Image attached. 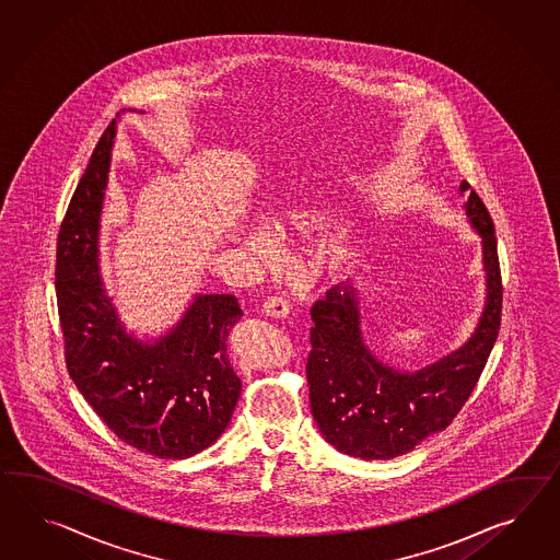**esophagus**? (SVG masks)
I'll return each mask as SVG.
<instances>
[{
    "instance_id": "esophagus-1",
    "label": "esophagus",
    "mask_w": 560,
    "mask_h": 560,
    "mask_svg": "<svg viewBox=\"0 0 560 560\" xmlns=\"http://www.w3.org/2000/svg\"><path fill=\"white\" fill-rule=\"evenodd\" d=\"M262 312L271 315V317H277V319H283V317L289 315V301L285 298H279V295L269 298V300L262 303Z\"/></svg>"
}]
</instances>
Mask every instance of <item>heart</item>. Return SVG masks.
<instances>
[{"mask_svg":"<svg viewBox=\"0 0 560 560\" xmlns=\"http://www.w3.org/2000/svg\"><path fill=\"white\" fill-rule=\"evenodd\" d=\"M326 210H328V206L324 198L293 202L279 214V226L289 234H301V232L314 229L319 220H324ZM241 243L250 255H255L262 262H271L275 259L273 236L269 229L260 222L246 226L241 236Z\"/></svg>","mask_w":560,"mask_h":560,"instance_id":"b5f03b06","label":"heart"}]
</instances>
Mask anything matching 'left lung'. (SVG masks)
I'll list each match as a JSON object with an SVG mask.
<instances>
[{"instance_id": "1", "label": "left lung", "mask_w": 560, "mask_h": 560, "mask_svg": "<svg viewBox=\"0 0 560 560\" xmlns=\"http://www.w3.org/2000/svg\"><path fill=\"white\" fill-rule=\"evenodd\" d=\"M467 222L481 238L486 300L474 334L457 350L419 370L390 366L370 350L362 331L358 291L350 281L331 287L312 307L307 384L319 433L340 453L393 459L443 431L476 388L498 338L502 277L488 208L467 182Z\"/></svg>"}]
</instances>
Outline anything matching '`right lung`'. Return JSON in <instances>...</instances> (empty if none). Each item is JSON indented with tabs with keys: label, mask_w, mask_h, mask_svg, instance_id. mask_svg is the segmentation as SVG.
<instances>
[{
	"label": "right lung",
	"mask_w": 560,
	"mask_h": 560,
	"mask_svg": "<svg viewBox=\"0 0 560 560\" xmlns=\"http://www.w3.org/2000/svg\"><path fill=\"white\" fill-rule=\"evenodd\" d=\"M115 136L117 121L98 139L58 232L56 300L67 369L127 445L186 459L231 423L243 384L226 340L243 310L234 295L196 293L162 336L139 338L127 329L101 277L98 250Z\"/></svg>",
	"instance_id": "add662e5"
}]
</instances>
